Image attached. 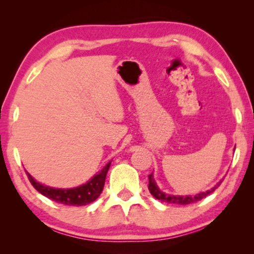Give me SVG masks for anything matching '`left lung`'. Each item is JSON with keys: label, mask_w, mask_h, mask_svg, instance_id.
Wrapping results in <instances>:
<instances>
[{"label": "left lung", "mask_w": 254, "mask_h": 254, "mask_svg": "<svg viewBox=\"0 0 254 254\" xmlns=\"http://www.w3.org/2000/svg\"><path fill=\"white\" fill-rule=\"evenodd\" d=\"M148 180H149V183H148V190L151 192V194L153 197L161 200V201L164 202H169V203H176V205H189V203H192V202H195V201H199V200L203 199L207 195L212 193L214 192L215 189H217V187L221 184V182H219V184H216L215 187L213 189H210V190L206 191V192H201V193H198L195 195H170V194H166L164 192L160 191V189L158 188V185H156L154 178H153V174H149L148 175Z\"/></svg>", "instance_id": "left-lung-1"}]
</instances>
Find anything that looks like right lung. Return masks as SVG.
<instances>
[{
	"label": "right lung",
	"mask_w": 254,
	"mask_h": 254,
	"mask_svg": "<svg viewBox=\"0 0 254 254\" xmlns=\"http://www.w3.org/2000/svg\"><path fill=\"white\" fill-rule=\"evenodd\" d=\"M110 163L112 161L106 164V167L96 174L95 176L92 177L91 181H88L86 184L80 185L78 188L73 189H55L49 188L46 185L38 183L30 174L27 173V177L30 180L31 184L33 185L35 190L40 192L42 195L49 199L54 200L56 202L63 203L67 206H85L94 201L95 199L101 194L105 187V181L107 173H108Z\"/></svg>",
	"instance_id": "obj_1"
}]
</instances>
